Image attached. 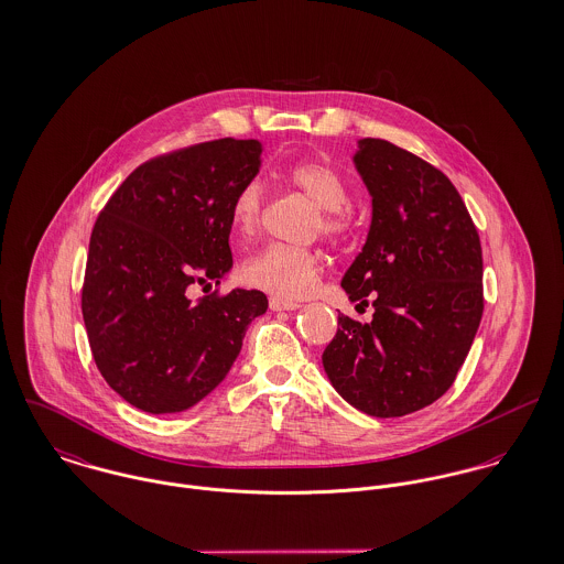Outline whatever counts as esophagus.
Instances as JSON below:
<instances>
[{
  "instance_id": "1",
  "label": "esophagus",
  "mask_w": 564,
  "mask_h": 564,
  "mask_svg": "<svg viewBox=\"0 0 564 564\" xmlns=\"http://www.w3.org/2000/svg\"><path fill=\"white\" fill-rule=\"evenodd\" d=\"M269 306L271 311H297L302 304L300 302H293V300H280V297H271L269 300Z\"/></svg>"
}]
</instances>
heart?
I'll use <instances>...</instances> for the list:
<instances>
[{
    "label": "heart",
    "mask_w": 564,
    "mask_h": 564,
    "mask_svg": "<svg viewBox=\"0 0 564 564\" xmlns=\"http://www.w3.org/2000/svg\"><path fill=\"white\" fill-rule=\"evenodd\" d=\"M286 180L308 195L319 208L317 228L325 237H340L349 228L345 208L351 193L345 177L323 162H300L286 171ZM264 193L258 182H247L235 195L230 208V228L239 241H251L260 230ZM319 251L289 245H269L251 256L242 269L247 284L273 293L278 297L300 300L308 295L322 278Z\"/></svg>",
    "instance_id": "b5f03b06"
}]
</instances>
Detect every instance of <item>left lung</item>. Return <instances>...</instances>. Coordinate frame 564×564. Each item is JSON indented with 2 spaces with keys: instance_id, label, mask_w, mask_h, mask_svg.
Segmentation results:
<instances>
[{
  "instance_id": "obj_1",
  "label": "left lung",
  "mask_w": 564,
  "mask_h": 564,
  "mask_svg": "<svg viewBox=\"0 0 564 564\" xmlns=\"http://www.w3.org/2000/svg\"><path fill=\"white\" fill-rule=\"evenodd\" d=\"M371 195V226L340 286L373 297V319L338 315L323 351L336 393L389 419L436 402L454 384L482 319V247L449 177L382 139L354 154ZM358 304V306H360Z\"/></svg>"
}]
</instances>
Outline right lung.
<instances>
[{
    "label": "right lung",
    "instance_id": "1",
    "mask_svg": "<svg viewBox=\"0 0 564 564\" xmlns=\"http://www.w3.org/2000/svg\"><path fill=\"white\" fill-rule=\"evenodd\" d=\"M256 139H219L143 162L99 213L82 317L108 387L152 414L188 410L232 369L267 295L188 297L232 269L230 208L260 171Z\"/></svg>",
    "mask_w": 564,
    "mask_h": 564
}]
</instances>
